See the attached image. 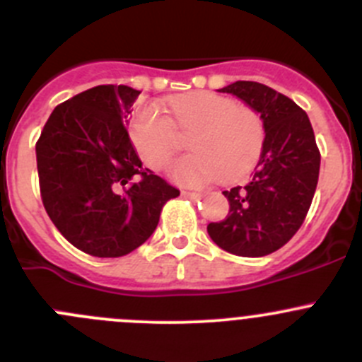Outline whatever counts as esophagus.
Wrapping results in <instances>:
<instances>
[{"mask_svg": "<svg viewBox=\"0 0 362 362\" xmlns=\"http://www.w3.org/2000/svg\"><path fill=\"white\" fill-rule=\"evenodd\" d=\"M182 196H184V198L192 199V202H196V199L202 198V194H199V192H192V191H182Z\"/></svg>", "mask_w": 362, "mask_h": 362, "instance_id": "esophagus-1", "label": "esophagus"}]
</instances>
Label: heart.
Listing matches in <instances>:
<instances>
[{
  "instance_id": "b5f03b06",
  "label": "heart",
  "mask_w": 362,
  "mask_h": 362,
  "mask_svg": "<svg viewBox=\"0 0 362 362\" xmlns=\"http://www.w3.org/2000/svg\"><path fill=\"white\" fill-rule=\"evenodd\" d=\"M168 110L170 119L154 105H141L131 120V140L145 164L160 170L180 151L178 134L192 133V154L171 166L180 184L202 185L215 177L236 182L261 158L266 127L254 108L217 93H194L168 100Z\"/></svg>"
}]
</instances>
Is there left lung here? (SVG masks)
<instances>
[{
  "label": "left lung",
  "mask_w": 362,
  "mask_h": 362,
  "mask_svg": "<svg viewBox=\"0 0 362 362\" xmlns=\"http://www.w3.org/2000/svg\"><path fill=\"white\" fill-rule=\"evenodd\" d=\"M218 90L261 113L266 138L250 182L222 192L229 214L210 222L206 231L229 254L262 257L286 245L301 228L319 182L320 152L308 115L291 98L247 80Z\"/></svg>",
  "instance_id": "left-lung-1"
}]
</instances>
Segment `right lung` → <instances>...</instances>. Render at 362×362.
Instances as JSON below:
<instances>
[{
	"label": "right lung",
	"mask_w": 362,
	"mask_h": 362,
	"mask_svg": "<svg viewBox=\"0 0 362 362\" xmlns=\"http://www.w3.org/2000/svg\"><path fill=\"white\" fill-rule=\"evenodd\" d=\"M140 90L96 86L57 105L36 141L42 202L61 235L94 257L147 242L163 206L180 194L141 168L127 134Z\"/></svg>",
	"instance_id": "obj_1"
}]
</instances>
